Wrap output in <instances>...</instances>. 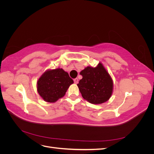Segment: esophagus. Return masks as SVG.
Here are the masks:
<instances>
[{"mask_svg":"<svg viewBox=\"0 0 154 154\" xmlns=\"http://www.w3.org/2000/svg\"><path fill=\"white\" fill-rule=\"evenodd\" d=\"M74 83H75V84H77V83H78V78H75L74 80Z\"/></svg>","mask_w":154,"mask_h":154,"instance_id":"obj_1","label":"esophagus"}]
</instances>
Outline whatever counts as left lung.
I'll return each instance as SVG.
<instances>
[{
  "mask_svg": "<svg viewBox=\"0 0 154 154\" xmlns=\"http://www.w3.org/2000/svg\"><path fill=\"white\" fill-rule=\"evenodd\" d=\"M82 79L78 87L82 97L92 104L109 100L113 89L112 80L101 63L96 67H87L80 72Z\"/></svg>",
  "mask_w": 154,
  "mask_h": 154,
  "instance_id": "1",
  "label": "left lung"
}]
</instances>
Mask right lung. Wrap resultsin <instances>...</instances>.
I'll return each mask as SVG.
<instances>
[{"label": "right lung", "mask_w": 154, "mask_h": 154, "mask_svg": "<svg viewBox=\"0 0 154 154\" xmlns=\"http://www.w3.org/2000/svg\"><path fill=\"white\" fill-rule=\"evenodd\" d=\"M73 83L69 74L62 69L48 70L37 82V91L45 101L54 103L64 96Z\"/></svg>", "instance_id": "right-lung-1"}]
</instances>
